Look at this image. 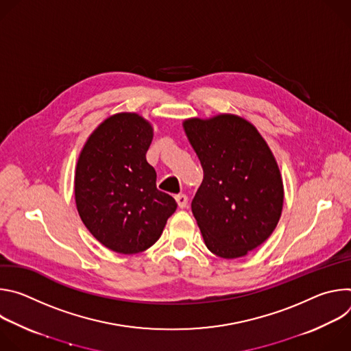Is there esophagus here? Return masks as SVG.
I'll return each mask as SVG.
<instances>
[{
  "instance_id": "34e87169",
  "label": "esophagus",
  "mask_w": 351,
  "mask_h": 351,
  "mask_svg": "<svg viewBox=\"0 0 351 351\" xmlns=\"http://www.w3.org/2000/svg\"><path fill=\"white\" fill-rule=\"evenodd\" d=\"M175 199H176V203H178V207H179V208H186L187 202H189V198H187L186 194H176V195H175Z\"/></svg>"
}]
</instances>
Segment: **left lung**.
Listing matches in <instances>:
<instances>
[{
  "mask_svg": "<svg viewBox=\"0 0 351 351\" xmlns=\"http://www.w3.org/2000/svg\"><path fill=\"white\" fill-rule=\"evenodd\" d=\"M204 171L191 211L206 245L221 258H240L275 230L283 182L265 138L247 119L219 114L183 121Z\"/></svg>",
  "mask_w": 351,
  "mask_h": 351,
  "instance_id": "1",
  "label": "left lung"
}]
</instances>
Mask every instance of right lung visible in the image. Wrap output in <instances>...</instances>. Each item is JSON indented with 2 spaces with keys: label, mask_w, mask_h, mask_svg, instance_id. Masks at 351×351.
Listing matches in <instances>:
<instances>
[{
  "label": "right lung",
  "mask_w": 351,
  "mask_h": 351,
  "mask_svg": "<svg viewBox=\"0 0 351 351\" xmlns=\"http://www.w3.org/2000/svg\"><path fill=\"white\" fill-rule=\"evenodd\" d=\"M153 125L136 112H119L86 140L75 169V203L82 222L104 247L136 254L152 247L176 210L157 189L145 160Z\"/></svg>",
  "instance_id": "1"
}]
</instances>
